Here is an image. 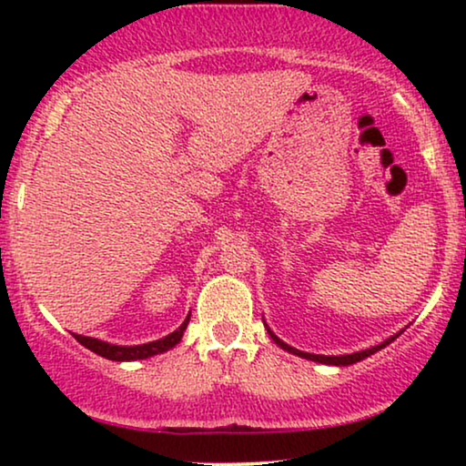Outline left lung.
<instances>
[{
	"label": "left lung",
	"mask_w": 466,
	"mask_h": 466,
	"mask_svg": "<svg viewBox=\"0 0 466 466\" xmlns=\"http://www.w3.org/2000/svg\"><path fill=\"white\" fill-rule=\"evenodd\" d=\"M265 322V320H263ZM265 327H267V322H265ZM267 333H269V337L273 341L278 343L279 348L282 350H286V352H290V354H295V356H301V359H308V360H314V362H322V365H333V367H348V365H354V362H360V360H365L367 356H371V354H375L378 352V350H381V348H386L388 343H392L394 339H397V337L403 333V330H399V333H394L392 337H388L386 341H381L380 346H373V348H367V350H360V352H354V354H343V356H324V354H309V352H301V350H297V348H292V346H289V343H284L282 339H279V337L273 333V330L267 327Z\"/></svg>",
	"instance_id": "1"
}]
</instances>
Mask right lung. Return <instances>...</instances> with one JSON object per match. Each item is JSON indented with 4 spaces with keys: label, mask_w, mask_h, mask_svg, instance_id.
Returning <instances> with one entry per match:
<instances>
[{
    "label": "right lung",
    "mask_w": 466,
    "mask_h": 466,
    "mask_svg": "<svg viewBox=\"0 0 466 466\" xmlns=\"http://www.w3.org/2000/svg\"><path fill=\"white\" fill-rule=\"evenodd\" d=\"M188 320H190V311H188L187 320H184L180 327L174 330V333L165 335L163 339L142 343V346H116V343H107V341L95 339V337H85V335H76V333H74V337H76V341L82 343V346L88 348L95 354L104 356V359H107V360H116V362L144 360V359H150V356L163 354V352H167V350L176 348L182 339L184 330H187V327H188Z\"/></svg>",
    "instance_id": "obj_1"
}]
</instances>
